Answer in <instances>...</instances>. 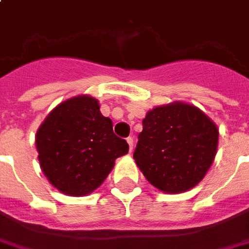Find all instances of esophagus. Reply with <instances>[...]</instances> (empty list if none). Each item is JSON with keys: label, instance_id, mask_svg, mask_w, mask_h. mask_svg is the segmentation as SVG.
Returning a JSON list of instances; mask_svg holds the SVG:
<instances>
[{"label": "esophagus", "instance_id": "34e87169", "mask_svg": "<svg viewBox=\"0 0 249 249\" xmlns=\"http://www.w3.org/2000/svg\"><path fill=\"white\" fill-rule=\"evenodd\" d=\"M126 142H128V145H129V152H132V150H133V139H132V137H128V139H126Z\"/></svg>", "mask_w": 249, "mask_h": 249}]
</instances>
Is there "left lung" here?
<instances>
[{
    "label": "left lung",
    "instance_id": "1",
    "mask_svg": "<svg viewBox=\"0 0 249 249\" xmlns=\"http://www.w3.org/2000/svg\"><path fill=\"white\" fill-rule=\"evenodd\" d=\"M218 137L215 123L199 108L174 101L146 113L133 158L158 190L185 193L198 185L213 165Z\"/></svg>",
    "mask_w": 249,
    "mask_h": 249
}]
</instances>
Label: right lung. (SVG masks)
Segmentation results:
<instances>
[{"label":"right lung","instance_id":"obj_1","mask_svg":"<svg viewBox=\"0 0 249 249\" xmlns=\"http://www.w3.org/2000/svg\"><path fill=\"white\" fill-rule=\"evenodd\" d=\"M38 161L46 178L60 193L82 196L96 190L128 153L126 141L113 133L99 101L80 95L60 103L36 136Z\"/></svg>","mask_w":249,"mask_h":249}]
</instances>
